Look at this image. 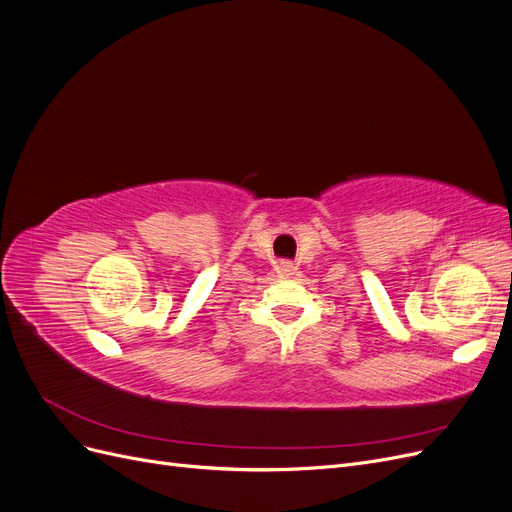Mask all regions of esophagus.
<instances>
[{"instance_id": "esophagus-1", "label": "esophagus", "mask_w": 512, "mask_h": 512, "mask_svg": "<svg viewBox=\"0 0 512 512\" xmlns=\"http://www.w3.org/2000/svg\"><path fill=\"white\" fill-rule=\"evenodd\" d=\"M292 271H294V267H292V262H288V260H282L280 265H277V273H280V275H292Z\"/></svg>"}]
</instances>
